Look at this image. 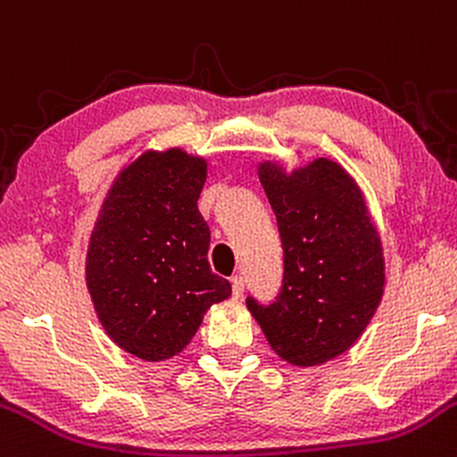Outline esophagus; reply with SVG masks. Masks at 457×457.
I'll use <instances>...</instances> for the list:
<instances>
[{"label":"esophagus","instance_id":"1","mask_svg":"<svg viewBox=\"0 0 457 457\" xmlns=\"http://www.w3.org/2000/svg\"><path fill=\"white\" fill-rule=\"evenodd\" d=\"M243 289H245L243 276H234L232 278V295L234 297H241L243 295Z\"/></svg>","mask_w":457,"mask_h":457}]
</instances>
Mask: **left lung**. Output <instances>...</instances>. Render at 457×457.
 <instances>
[{"instance_id":"obj_1","label":"left lung","mask_w":457,"mask_h":457,"mask_svg":"<svg viewBox=\"0 0 457 457\" xmlns=\"http://www.w3.org/2000/svg\"><path fill=\"white\" fill-rule=\"evenodd\" d=\"M282 243L271 302L247 295L267 342L293 366H320L357 342L383 295V253L366 204L342 166L317 160L287 177L262 164Z\"/></svg>"}]
</instances>
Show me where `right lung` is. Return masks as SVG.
Wrapping results in <instances>:
<instances>
[{
	"label": "right lung",
	"instance_id": "add662e5",
	"mask_svg": "<svg viewBox=\"0 0 457 457\" xmlns=\"http://www.w3.org/2000/svg\"><path fill=\"white\" fill-rule=\"evenodd\" d=\"M204 184V160L146 153L118 177L91 234L87 287L100 324L146 361L181 353L205 311L232 293L208 262Z\"/></svg>",
	"mask_w": 457,
	"mask_h": 457
}]
</instances>
